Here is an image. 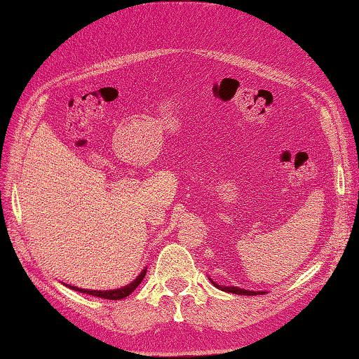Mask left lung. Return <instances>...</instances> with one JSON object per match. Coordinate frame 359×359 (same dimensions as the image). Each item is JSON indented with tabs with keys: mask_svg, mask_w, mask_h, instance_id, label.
<instances>
[{
	"mask_svg": "<svg viewBox=\"0 0 359 359\" xmlns=\"http://www.w3.org/2000/svg\"><path fill=\"white\" fill-rule=\"evenodd\" d=\"M208 278L217 289H220L223 292H229V293H236V295H262V293H266L264 290H248V289H241L238 286H222V285H217L215 281H212L211 277H208Z\"/></svg>",
	"mask_w": 359,
	"mask_h": 359,
	"instance_id": "1",
	"label": "left lung"
}]
</instances>
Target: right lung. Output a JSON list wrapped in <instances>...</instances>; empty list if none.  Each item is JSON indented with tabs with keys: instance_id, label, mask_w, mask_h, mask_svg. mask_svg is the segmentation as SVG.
<instances>
[{
	"instance_id": "right-lung-1",
	"label": "right lung",
	"mask_w": 359,
	"mask_h": 359,
	"mask_svg": "<svg viewBox=\"0 0 359 359\" xmlns=\"http://www.w3.org/2000/svg\"><path fill=\"white\" fill-rule=\"evenodd\" d=\"M145 274H147V268L140 271V274L132 281V283H128L127 286H123V287L114 289V290H93V289H81L78 286H70V285H66V283H64V285H66L70 289H73V290H76V292L85 293V295H93V297L104 298V299H123V298H127L130 293H132L140 285V281L144 280Z\"/></svg>"
}]
</instances>
